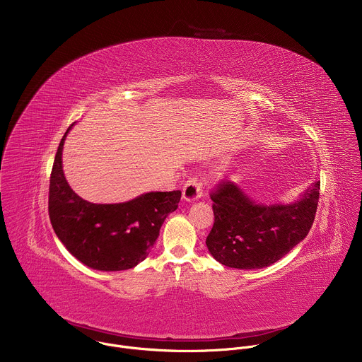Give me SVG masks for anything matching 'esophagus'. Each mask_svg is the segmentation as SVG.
Segmentation results:
<instances>
[{"instance_id":"obj_1","label":"esophagus","mask_w":362,"mask_h":362,"mask_svg":"<svg viewBox=\"0 0 362 362\" xmlns=\"http://www.w3.org/2000/svg\"><path fill=\"white\" fill-rule=\"evenodd\" d=\"M202 191H204V187H202L201 178L198 175H194L185 182L182 188V198L188 202L195 201L202 195Z\"/></svg>"}]
</instances>
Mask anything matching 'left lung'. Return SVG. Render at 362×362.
<instances>
[{"label":"left lung","instance_id":"left-lung-1","mask_svg":"<svg viewBox=\"0 0 362 362\" xmlns=\"http://www.w3.org/2000/svg\"><path fill=\"white\" fill-rule=\"evenodd\" d=\"M320 181L291 205H255L230 181L221 180L211 191L214 223L206 245L221 264L259 269L288 254L310 233L319 202Z\"/></svg>","mask_w":362,"mask_h":362}]
</instances>
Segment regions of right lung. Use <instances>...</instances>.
Listing matches in <instances>:
<instances>
[{
    "instance_id": "right-lung-1",
    "label": "right lung",
    "mask_w": 362,
    "mask_h": 362,
    "mask_svg": "<svg viewBox=\"0 0 362 362\" xmlns=\"http://www.w3.org/2000/svg\"><path fill=\"white\" fill-rule=\"evenodd\" d=\"M69 128L59 142L50 175L52 228L65 248L86 266L104 272L131 269L149 255L165 217L178 207L181 191L148 192L114 205L82 199L62 171V146Z\"/></svg>"
}]
</instances>
